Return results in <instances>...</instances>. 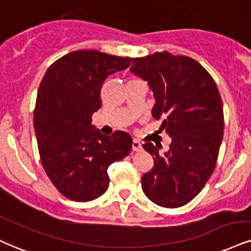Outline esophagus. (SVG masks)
I'll list each match as a JSON object with an SVG mask.
<instances>
[{"label": "esophagus", "instance_id": "esophagus-1", "mask_svg": "<svg viewBox=\"0 0 251 251\" xmlns=\"http://www.w3.org/2000/svg\"><path fill=\"white\" fill-rule=\"evenodd\" d=\"M132 150L133 151H141L143 150V146H141V144L139 143L138 140H133V143H132Z\"/></svg>", "mask_w": 251, "mask_h": 251}]
</instances>
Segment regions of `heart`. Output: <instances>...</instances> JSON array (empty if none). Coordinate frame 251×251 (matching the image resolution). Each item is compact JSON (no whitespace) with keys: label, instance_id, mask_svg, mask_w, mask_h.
Returning <instances> with one entry per match:
<instances>
[{"label":"heart","instance_id":"obj_1","mask_svg":"<svg viewBox=\"0 0 251 251\" xmlns=\"http://www.w3.org/2000/svg\"><path fill=\"white\" fill-rule=\"evenodd\" d=\"M131 80H134V79H131Z\"/></svg>","mask_w":251,"mask_h":251}]
</instances>
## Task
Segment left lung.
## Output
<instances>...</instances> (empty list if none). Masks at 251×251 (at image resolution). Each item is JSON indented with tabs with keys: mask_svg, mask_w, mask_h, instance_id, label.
<instances>
[{
	"mask_svg": "<svg viewBox=\"0 0 251 251\" xmlns=\"http://www.w3.org/2000/svg\"><path fill=\"white\" fill-rule=\"evenodd\" d=\"M131 71L154 92L152 114L172 138L164 155L152 143L143 147L154 166L141 177L145 195L158 206L182 207L202 191L215 170L225 117L209 72L191 57L161 51L132 58Z\"/></svg>",
	"mask_w": 251,
	"mask_h": 251,
	"instance_id": "left-lung-1",
	"label": "left lung"
}]
</instances>
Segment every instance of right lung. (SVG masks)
Listing matches in <instances>:
<instances>
[{
  "label": "right lung",
  "mask_w": 251,
  "mask_h": 251,
  "mask_svg": "<svg viewBox=\"0 0 251 251\" xmlns=\"http://www.w3.org/2000/svg\"><path fill=\"white\" fill-rule=\"evenodd\" d=\"M129 62L96 50L72 51L53 62L41 81L34 111L39 158L57 191L72 201L104 194L108 166L131 152L128 133L106 137L91 125L105 79Z\"/></svg>",
  "instance_id": "obj_1"
}]
</instances>
